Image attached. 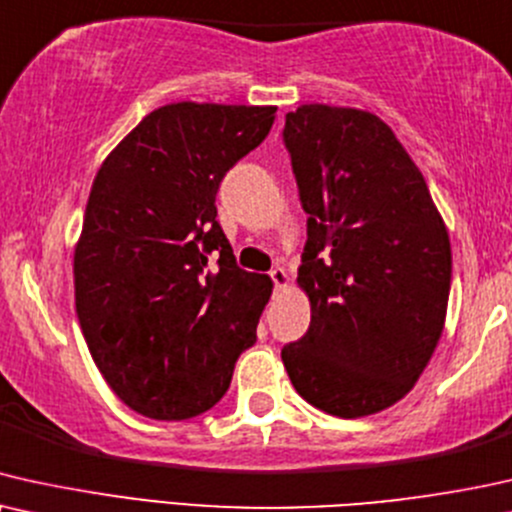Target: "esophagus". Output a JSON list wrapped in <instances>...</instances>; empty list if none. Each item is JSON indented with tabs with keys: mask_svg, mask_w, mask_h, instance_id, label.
Returning a JSON list of instances; mask_svg holds the SVG:
<instances>
[{
	"mask_svg": "<svg viewBox=\"0 0 512 512\" xmlns=\"http://www.w3.org/2000/svg\"><path fill=\"white\" fill-rule=\"evenodd\" d=\"M271 281H274V285H276V290H283L285 288V285H288V281H290V278H288V271H285L283 267H274V269H271Z\"/></svg>",
	"mask_w": 512,
	"mask_h": 512,
	"instance_id": "34e87169",
	"label": "esophagus"
}]
</instances>
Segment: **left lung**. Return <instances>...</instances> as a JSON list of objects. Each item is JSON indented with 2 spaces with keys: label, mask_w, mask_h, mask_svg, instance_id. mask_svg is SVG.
<instances>
[{
  "label": "left lung",
  "mask_w": 512,
  "mask_h": 512,
  "mask_svg": "<svg viewBox=\"0 0 512 512\" xmlns=\"http://www.w3.org/2000/svg\"><path fill=\"white\" fill-rule=\"evenodd\" d=\"M309 215L297 283L311 325L281 358L306 403L342 419L412 391L440 342L452 248L424 175L377 114L311 105L285 114Z\"/></svg>",
  "instance_id": "left-lung-1"
}]
</instances>
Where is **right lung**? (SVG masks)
<instances>
[{
    "mask_svg": "<svg viewBox=\"0 0 512 512\" xmlns=\"http://www.w3.org/2000/svg\"><path fill=\"white\" fill-rule=\"evenodd\" d=\"M274 114V105H163L95 175L74 248V306L100 374L142 417L210 410L255 344L274 283L236 267L215 194Z\"/></svg>",
    "mask_w": 512,
    "mask_h": 512,
    "instance_id": "obj_1",
    "label": "right lung"
}]
</instances>
